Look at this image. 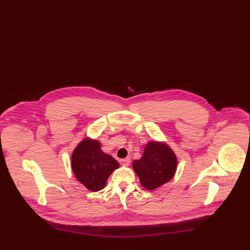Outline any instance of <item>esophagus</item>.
Returning a JSON list of instances; mask_svg holds the SVG:
<instances>
[{
    "mask_svg": "<svg viewBox=\"0 0 250 250\" xmlns=\"http://www.w3.org/2000/svg\"><path fill=\"white\" fill-rule=\"evenodd\" d=\"M131 159L129 157H126V158H123V159H121L120 160V163H121V165H123V166H128L129 164H130Z\"/></svg>",
    "mask_w": 250,
    "mask_h": 250,
    "instance_id": "1",
    "label": "esophagus"
}]
</instances>
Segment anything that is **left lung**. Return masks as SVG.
<instances>
[{"instance_id": "obj_1", "label": "left lung", "mask_w": 250, "mask_h": 250, "mask_svg": "<svg viewBox=\"0 0 250 250\" xmlns=\"http://www.w3.org/2000/svg\"><path fill=\"white\" fill-rule=\"evenodd\" d=\"M177 164L176 155L167 144L153 141L145 145L143 156L132 166L143 188L154 190L172 179Z\"/></svg>"}]
</instances>
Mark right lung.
I'll list each match as a JSON object with an SVG mask.
<instances>
[{
  "label": "right lung",
  "instance_id": "right-lung-1",
  "mask_svg": "<svg viewBox=\"0 0 250 250\" xmlns=\"http://www.w3.org/2000/svg\"><path fill=\"white\" fill-rule=\"evenodd\" d=\"M71 167L77 180L95 192L105 188L107 178L119 167V163L101 150L98 141L87 137L74 149Z\"/></svg>",
  "mask_w": 250,
  "mask_h": 250
}]
</instances>
